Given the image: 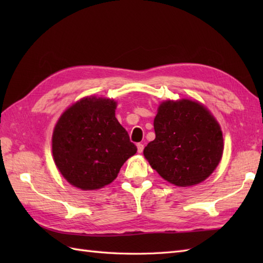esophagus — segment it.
<instances>
[{
    "instance_id": "esophagus-1",
    "label": "esophagus",
    "mask_w": 263,
    "mask_h": 263,
    "mask_svg": "<svg viewBox=\"0 0 263 263\" xmlns=\"http://www.w3.org/2000/svg\"><path fill=\"white\" fill-rule=\"evenodd\" d=\"M137 148H138V153H139V154H141V153L143 152V148H144V146H143L142 143H138V144H137Z\"/></svg>"
}]
</instances>
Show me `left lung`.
I'll return each instance as SVG.
<instances>
[{"label": "left lung", "instance_id": "obj_1", "mask_svg": "<svg viewBox=\"0 0 263 263\" xmlns=\"http://www.w3.org/2000/svg\"><path fill=\"white\" fill-rule=\"evenodd\" d=\"M156 138L143 150L158 174L177 186L204 181L221 159L224 142L218 122L204 106L189 99L161 103Z\"/></svg>", "mask_w": 263, "mask_h": 263}]
</instances>
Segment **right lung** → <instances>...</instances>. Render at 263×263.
Returning a JSON list of instances; mask_svg holds the SVG:
<instances>
[{"instance_id": "1", "label": "right lung", "mask_w": 263, "mask_h": 263, "mask_svg": "<svg viewBox=\"0 0 263 263\" xmlns=\"http://www.w3.org/2000/svg\"><path fill=\"white\" fill-rule=\"evenodd\" d=\"M111 99L87 97L66 109L54 128L52 152L61 174L81 190L113 182L122 165L137 153L115 117Z\"/></svg>"}]
</instances>
